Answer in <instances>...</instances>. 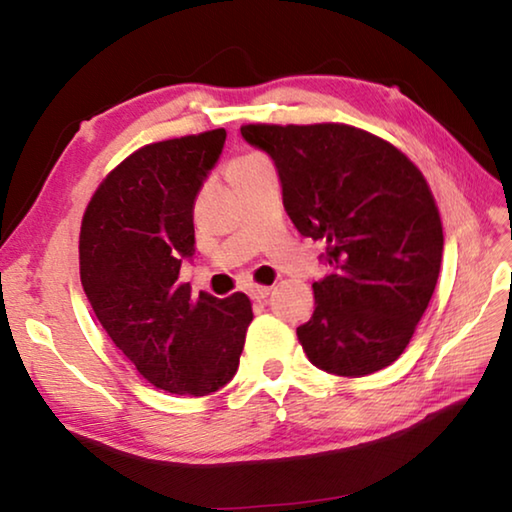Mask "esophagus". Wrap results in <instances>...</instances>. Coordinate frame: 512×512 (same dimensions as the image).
Listing matches in <instances>:
<instances>
[{
    "label": "esophagus",
    "instance_id": "1",
    "mask_svg": "<svg viewBox=\"0 0 512 512\" xmlns=\"http://www.w3.org/2000/svg\"><path fill=\"white\" fill-rule=\"evenodd\" d=\"M248 296L253 300H266L268 296H271V287H250Z\"/></svg>",
    "mask_w": 512,
    "mask_h": 512
}]
</instances>
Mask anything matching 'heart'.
<instances>
[{"label":"heart","instance_id":"obj_1","mask_svg":"<svg viewBox=\"0 0 512 512\" xmlns=\"http://www.w3.org/2000/svg\"><path fill=\"white\" fill-rule=\"evenodd\" d=\"M257 162H264V158L262 155H257V153H250V155H241V158H237L235 162L230 164V173L232 171H239V169H246V167H253V164H257Z\"/></svg>","mask_w":512,"mask_h":512}]
</instances>
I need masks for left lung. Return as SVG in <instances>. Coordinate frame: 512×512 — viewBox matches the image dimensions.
<instances>
[{"label": "left lung", "mask_w": 512, "mask_h": 512, "mask_svg": "<svg viewBox=\"0 0 512 512\" xmlns=\"http://www.w3.org/2000/svg\"><path fill=\"white\" fill-rule=\"evenodd\" d=\"M241 137L273 160L302 237L323 241L329 273L298 339L316 368L363 377L400 357L436 289L443 225L418 167L345 124H250Z\"/></svg>", "instance_id": "obj_1"}]
</instances>
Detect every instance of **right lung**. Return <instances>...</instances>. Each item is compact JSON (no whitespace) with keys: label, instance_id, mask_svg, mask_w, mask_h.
Returning <instances> with one entry per match:
<instances>
[{"label":"right lung","instance_id":"right-lung-1","mask_svg":"<svg viewBox=\"0 0 512 512\" xmlns=\"http://www.w3.org/2000/svg\"><path fill=\"white\" fill-rule=\"evenodd\" d=\"M225 131L149 144L103 180L85 210L81 282L99 323L140 375L167 393L210 395L235 377L253 307L180 284L192 262L194 201Z\"/></svg>","mask_w":512,"mask_h":512}]
</instances>
